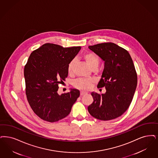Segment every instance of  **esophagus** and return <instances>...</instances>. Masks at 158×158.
<instances>
[{
	"mask_svg": "<svg viewBox=\"0 0 158 158\" xmlns=\"http://www.w3.org/2000/svg\"><path fill=\"white\" fill-rule=\"evenodd\" d=\"M87 94V93L86 92H83V91H81V93H80V95L81 96H83V95H86Z\"/></svg>",
	"mask_w": 158,
	"mask_h": 158,
	"instance_id": "1",
	"label": "esophagus"
}]
</instances>
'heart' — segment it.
<instances>
[{
    "instance_id": "obj_1",
    "label": "heart",
    "mask_w": 158,
    "mask_h": 158,
    "mask_svg": "<svg viewBox=\"0 0 158 158\" xmlns=\"http://www.w3.org/2000/svg\"><path fill=\"white\" fill-rule=\"evenodd\" d=\"M83 58L91 69L97 68L99 64V59L98 57L93 53L88 52V53H85L83 55ZM75 64V61L74 60H72L69 63L68 67V72L69 74H72L73 72ZM92 83H93V81L92 79H78L75 81H74L73 85L76 88L88 90L91 88Z\"/></svg>"
}]
</instances>
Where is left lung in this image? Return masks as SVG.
Wrapping results in <instances>:
<instances>
[{
	"label": "left lung",
	"instance_id": "left-lung-1",
	"mask_svg": "<svg viewBox=\"0 0 158 158\" xmlns=\"http://www.w3.org/2000/svg\"><path fill=\"white\" fill-rule=\"evenodd\" d=\"M105 62L98 88L105 87V94L92 92L93 103L88 107L96 119L109 120L124 114L129 107L137 86V73L129 52L114 43L89 46Z\"/></svg>",
	"mask_w": 158,
	"mask_h": 158
}]
</instances>
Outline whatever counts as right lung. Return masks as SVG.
Here are the masks:
<instances>
[{
  "mask_svg": "<svg viewBox=\"0 0 158 158\" xmlns=\"http://www.w3.org/2000/svg\"><path fill=\"white\" fill-rule=\"evenodd\" d=\"M81 49L48 43L31 54L24 68L26 95L33 111L40 119L55 122L70 114L79 90L73 89L60 95L57 90L59 85L68 77L69 63Z\"/></svg>",
  "mask_w": 158,
  "mask_h": 158,
  "instance_id": "right-lung-1",
  "label": "right lung"
}]
</instances>
